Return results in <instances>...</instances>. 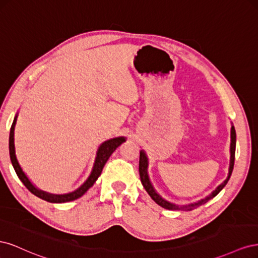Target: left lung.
Instances as JSON below:
<instances>
[{
    "instance_id": "left-lung-1",
    "label": "left lung",
    "mask_w": 258,
    "mask_h": 258,
    "mask_svg": "<svg viewBox=\"0 0 258 258\" xmlns=\"http://www.w3.org/2000/svg\"><path fill=\"white\" fill-rule=\"evenodd\" d=\"M235 153H236V130L233 124L231 123V129H230V160H229V168H228V175L226 177L225 181L218 185L216 188L211 192L209 196H207L206 198L201 199L197 202H194V204H188V205H184V206H178L175 204H172L168 200H166L165 198H162L160 195L156 191V189L154 188V186L151 182L150 175H148V157L146 153L144 152V150L140 151V162H139V172H140V177H141V182L142 185L145 188V190L147 191V194L150 195L151 198L157 204L158 206L165 208L167 210H183V211H190L196 209L202 205L207 204L209 200H211L212 198H214L216 195L220 192L224 187L227 184V182L229 181L232 169H233V163H235Z\"/></svg>"
}]
</instances>
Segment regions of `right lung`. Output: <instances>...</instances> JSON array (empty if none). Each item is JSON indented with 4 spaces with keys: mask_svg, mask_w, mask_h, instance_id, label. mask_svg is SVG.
Segmentation results:
<instances>
[{
    "mask_svg": "<svg viewBox=\"0 0 258 258\" xmlns=\"http://www.w3.org/2000/svg\"><path fill=\"white\" fill-rule=\"evenodd\" d=\"M17 117H18V113L15 115V118H14L11 132H10V156H11L12 165L15 171H16L20 181L31 192L35 195L36 197L41 198L45 201L51 202V204H63V202L73 201L82 197L83 195L90 188V187H92V185L95 184L98 177L101 175L103 167L106 163V161L108 160V158H110V156L115 152L117 147L121 145L123 142H126L127 140L124 137H118V138H113V139L107 140V141H104L102 144H100L96 154V158H95V162H93L91 172L87 177V179H86L79 188H76L75 190L68 194H51V192H47L37 188V187L30 181V178L28 177V175L25 173V171L22 170L21 166L19 165V161L16 156V150H15V127H16Z\"/></svg>",
    "mask_w": 258,
    "mask_h": 258,
    "instance_id": "obj_1",
    "label": "right lung"
}]
</instances>
